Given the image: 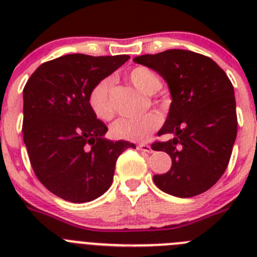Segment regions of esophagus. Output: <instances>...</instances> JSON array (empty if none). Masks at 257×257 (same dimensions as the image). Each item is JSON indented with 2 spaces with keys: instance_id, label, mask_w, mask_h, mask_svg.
Segmentation results:
<instances>
[{
  "instance_id": "esophagus-1",
  "label": "esophagus",
  "mask_w": 257,
  "mask_h": 257,
  "mask_svg": "<svg viewBox=\"0 0 257 257\" xmlns=\"http://www.w3.org/2000/svg\"><path fill=\"white\" fill-rule=\"evenodd\" d=\"M136 148L142 152H147V153H153V149H152L151 145H148V144H139L138 147H136Z\"/></svg>"
}]
</instances>
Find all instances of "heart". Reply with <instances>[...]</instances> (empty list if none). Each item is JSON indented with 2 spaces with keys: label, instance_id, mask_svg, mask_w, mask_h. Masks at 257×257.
<instances>
[{
  "label": "heart",
  "instance_id": "b5f03b06",
  "mask_svg": "<svg viewBox=\"0 0 257 257\" xmlns=\"http://www.w3.org/2000/svg\"><path fill=\"white\" fill-rule=\"evenodd\" d=\"M130 82L138 90L147 95L156 94L161 88V79L154 72L145 67H136L128 74ZM110 79H103L97 83L88 96V104L99 119L109 121L114 115L112 100H110ZM160 117L157 113H147L136 118H121L110 127L114 138L130 142H143L160 126Z\"/></svg>",
  "mask_w": 257,
  "mask_h": 257
}]
</instances>
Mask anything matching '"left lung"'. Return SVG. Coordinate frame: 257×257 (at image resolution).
Instances as JSON below:
<instances>
[{"mask_svg": "<svg viewBox=\"0 0 257 257\" xmlns=\"http://www.w3.org/2000/svg\"><path fill=\"white\" fill-rule=\"evenodd\" d=\"M156 70L167 82L171 105L158 135H172L152 144L170 154L172 166L154 175L157 187L180 198L198 196L225 172L237 136L234 88L211 58L189 50H166L134 59Z\"/></svg>", "mask_w": 257, "mask_h": 257, "instance_id": "obj_1", "label": "left lung"}]
</instances>
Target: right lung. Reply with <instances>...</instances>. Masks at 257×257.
Returning <instances> with one entry per match:
<instances>
[{
  "instance_id": "1",
  "label": "right lung",
  "mask_w": 257,
  "mask_h": 257,
  "mask_svg": "<svg viewBox=\"0 0 257 257\" xmlns=\"http://www.w3.org/2000/svg\"><path fill=\"white\" fill-rule=\"evenodd\" d=\"M128 55L69 54L41 64L23 90V139L38 180L55 196L83 203L112 185L117 158L133 143L106 140L88 96Z\"/></svg>"
}]
</instances>
